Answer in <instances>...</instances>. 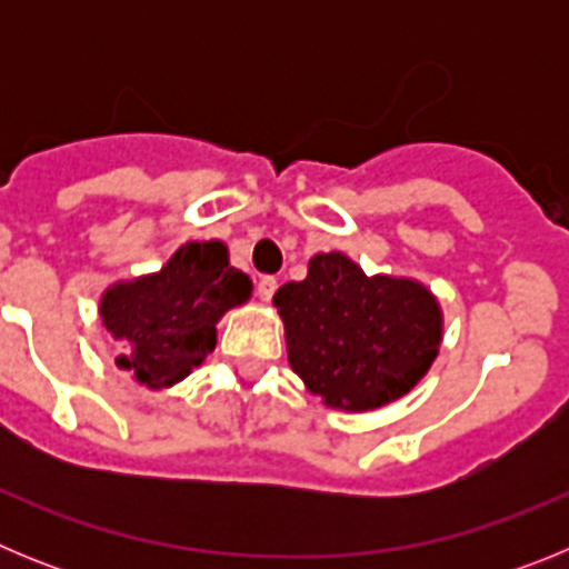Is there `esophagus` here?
Listing matches in <instances>:
<instances>
[{
    "mask_svg": "<svg viewBox=\"0 0 569 569\" xmlns=\"http://www.w3.org/2000/svg\"><path fill=\"white\" fill-rule=\"evenodd\" d=\"M276 288H279V281H276L273 276H261L259 284H256V293H259L261 301H270V299H273Z\"/></svg>",
    "mask_w": 569,
    "mask_h": 569,
    "instance_id": "34e87169",
    "label": "esophagus"
}]
</instances>
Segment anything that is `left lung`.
<instances>
[{"label":"left lung","instance_id":"8db88e82","mask_svg":"<svg viewBox=\"0 0 569 569\" xmlns=\"http://www.w3.org/2000/svg\"><path fill=\"white\" fill-rule=\"evenodd\" d=\"M273 305L293 373L345 413H370L410 393L445 339L433 290L407 276H367L339 250L316 253L308 276L281 284Z\"/></svg>","mask_w":569,"mask_h":569}]
</instances>
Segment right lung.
<instances>
[{
  "instance_id": "1",
  "label": "right lung",
  "mask_w": 569,
  "mask_h": 569,
  "mask_svg": "<svg viewBox=\"0 0 569 569\" xmlns=\"http://www.w3.org/2000/svg\"><path fill=\"white\" fill-rule=\"evenodd\" d=\"M253 296L219 239L184 241L156 273L113 281L99 321L122 345L116 367L150 390L179 385L216 347V325Z\"/></svg>"
}]
</instances>
